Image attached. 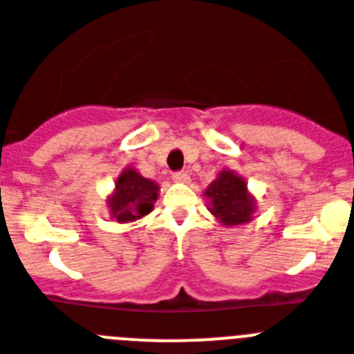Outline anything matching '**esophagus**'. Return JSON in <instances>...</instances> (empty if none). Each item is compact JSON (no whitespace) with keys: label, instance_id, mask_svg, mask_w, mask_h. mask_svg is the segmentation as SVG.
Here are the masks:
<instances>
[{"label":"esophagus","instance_id":"34e87169","mask_svg":"<svg viewBox=\"0 0 354 354\" xmlns=\"http://www.w3.org/2000/svg\"><path fill=\"white\" fill-rule=\"evenodd\" d=\"M173 180L176 181V183H189L190 176L185 171H178V173L173 174Z\"/></svg>","mask_w":354,"mask_h":354}]
</instances>
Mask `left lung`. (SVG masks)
<instances>
[{
	"label": "left lung",
	"instance_id": "left-lung-1",
	"mask_svg": "<svg viewBox=\"0 0 354 354\" xmlns=\"http://www.w3.org/2000/svg\"><path fill=\"white\" fill-rule=\"evenodd\" d=\"M205 196L209 201V212L221 224L240 225L252 221L256 199L247 190V181L234 171L224 169L208 185Z\"/></svg>",
	"mask_w": 354,
	"mask_h": 354
}]
</instances>
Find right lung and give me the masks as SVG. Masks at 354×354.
<instances>
[{
    "mask_svg": "<svg viewBox=\"0 0 354 354\" xmlns=\"http://www.w3.org/2000/svg\"><path fill=\"white\" fill-rule=\"evenodd\" d=\"M158 189L160 187L155 181L141 176L132 167H127L116 178L114 192L107 199L111 216L120 224L139 221L153 209Z\"/></svg>",
    "mask_w": 354,
    "mask_h": 354,
    "instance_id": "right-lung-1",
    "label": "right lung"
}]
</instances>
